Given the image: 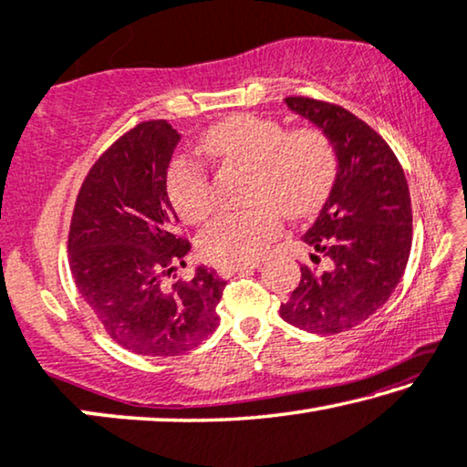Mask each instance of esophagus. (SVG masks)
Listing matches in <instances>:
<instances>
[{
  "label": "esophagus",
  "instance_id": "esophagus-1",
  "mask_svg": "<svg viewBox=\"0 0 467 467\" xmlns=\"http://www.w3.org/2000/svg\"><path fill=\"white\" fill-rule=\"evenodd\" d=\"M262 262L255 260V262H245V264H228V266H220L218 273L220 276H233L234 273H245V270H254V268H260Z\"/></svg>",
  "mask_w": 467,
  "mask_h": 467
}]
</instances>
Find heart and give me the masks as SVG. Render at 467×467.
I'll list each match as a JSON object with an SVG mask.
<instances>
[{
	"instance_id": "obj_1",
	"label": "heart",
	"mask_w": 467,
	"mask_h": 467,
	"mask_svg": "<svg viewBox=\"0 0 467 467\" xmlns=\"http://www.w3.org/2000/svg\"><path fill=\"white\" fill-rule=\"evenodd\" d=\"M201 150L218 163L252 171L245 212L220 213L199 239L205 260L213 264L254 262L278 231V210L304 218L321 207L336 178V152L317 130L287 131L275 119L236 115L215 123L201 138ZM173 210L191 224L210 215L212 186L199 163L180 157L167 171Z\"/></svg>"
}]
</instances>
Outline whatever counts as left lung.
<instances>
[{
  "label": "left lung",
  "mask_w": 467,
  "mask_h": 467,
  "mask_svg": "<svg viewBox=\"0 0 467 467\" xmlns=\"http://www.w3.org/2000/svg\"><path fill=\"white\" fill-rule=\"evenodd\" d=\"M285 104L331 142L336 180L302 241L312 247L281 318L331 336L367 321L392 296L411 252L413 215L405 171L378 131L337 104L291 96Z\"/></svg>",
  "instance_id": "8db88e82"
}]
</instances>
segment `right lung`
<instances>
[{
  "mask_svg": "<svg viewBox=\"0 0 467 467\" xmlns=\"http://www.w3.org/2000/svg\"><path fill=\"white\" fill-rule=\"evenodd\" d=\"M180 138L163 119L123 134L83 180L68 233L81 297L117 344L142 357H176L212 336L226 285L205 266L191 281H165L191 249L167 194Z\"/></svg>",
  "mask_w": 467,
  "mask_h": 467,
  "instance_id": "right-lung-1",
  "label": "right lung"
}]
</instances>
